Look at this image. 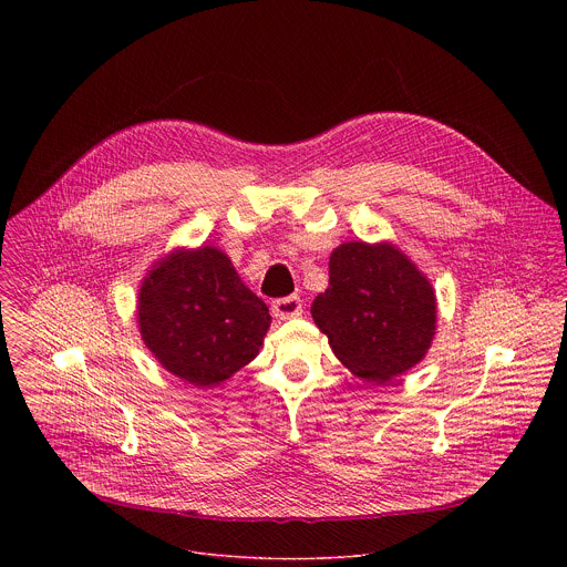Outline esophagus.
Returning <instances> with one entry per match:
<instances>
[{
  "label": "esophagus",
  "instance_id": "1",
  "mask_svg": "<svg viewBox=\"0 0 567 567\" xmlns=\"http://www.w3.org/2000/svg\"><path fill=\"white\" fill-rule=\"evenodd\" d=\"M271 311L276 318L287 320V318H298L302 313V300L298 296H287V298H278L271 305Z\"/></svg>",
  "mask_w": 567,
  "mask_h": 567
}]
</instances>
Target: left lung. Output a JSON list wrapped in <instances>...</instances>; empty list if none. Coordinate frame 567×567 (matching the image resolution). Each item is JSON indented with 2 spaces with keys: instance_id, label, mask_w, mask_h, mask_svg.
<instances>
[{
  "instance_id": "8db88e82",
  "label": "left lung",
  "mask_w": 567,
  "mask_h": 567,
  "mask_svg": "<svg viewBox=\"0 0 567 567\" xmlns=\"http://www.w3.org/2000/svg\"><path fill=\"white\" fill-rule=\"evenodd\" d=\"M311 318L337 359L359 379L388 383L417 365L435 337L431 280L392 241H346L330 256V287Z\"/></svg>"
}]
</instances>
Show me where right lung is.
<instances>
[{"label":"right lung","mask_w":567,"mask_h":567,"mask_svg":"<svg viewBox=\"0 0 567 567\" xmlns=\"http://www.w3.org/2000/svg\"><path fill=\"white\" fill-rule=\"evenodd\" d=\"M138 332L152 357L195 388H215L251 363L271 326L269 307L217 247H179L141 280Z\"/></svg>","instance_id":"right-lung-1"}]
</instances>
